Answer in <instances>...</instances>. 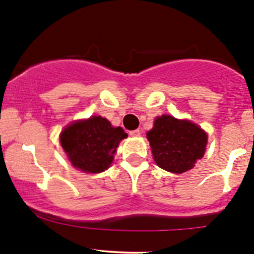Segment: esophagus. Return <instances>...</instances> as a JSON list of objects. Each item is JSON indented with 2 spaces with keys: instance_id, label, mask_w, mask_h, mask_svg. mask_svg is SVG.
<instances>
[{
  "instance_id": "esophagus-1",
  "label": "esophagus",
  "mask_w": 254,
  "mask_h": 254,
  "mask_svg": "<svg viewBox=\"0 0 254 254\" xmlns=\"http://www.w3.org/2000/svg\"><path fill=\"white\" fill-rule=\"evenodd\" d=\"M140 134H141V131H140V130H138V129L132 130V131L129 132L130 136H135V137H136V136H140Z\"/></svg>"
}]
</instances>
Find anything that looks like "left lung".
I'll use <instances>...</instances> for the list:
<instances>
[{"instance_id":"obj_1","label":"left lung","mask_w":254,"mask_h":254,"mask_svg":"<svg viewBox=\"0 0 254 254\" xmlns=\"http://www.w3.org/2000/svg\"><path fill=\"white\" fill-rule=\"evenodd\" d=\"M147 138L157 165L167 172L181 174L192 169L203 157L208 135L190 120L163 114L154 120Z\"/></svg>"}]
</instances>
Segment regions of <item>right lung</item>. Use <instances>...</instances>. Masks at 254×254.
I'll use <instances>...</instances> for the list:
<instances>
[{
    "instance_id": "1",
    "label": "right lung",
    "mask_w": 254,
    "mask_h": 254,
    "mask_svg": "<svg viewBox=\"0 0 254 254\" xmlns=\"http://www.w3.org/2000/svg\"><path fill=\"white\" fill-rule=\"evenodd\" d=\"M127 137L100 116L73 122L61 132V145L74 168L90 174L105 172L112 164L119 142Z\"/></svg>"
}]
</instances>
